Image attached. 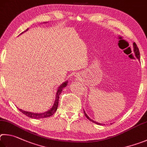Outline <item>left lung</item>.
<instances>
[{"instance_id": "8db88e82", "label": "left lung", "mask_w": 147, "mask_h": 147, "mask_svg": "<svg viewBox=\"0 0 147 147\" xmlns=\"http://www.w3.org/2000/svg\"><path fill=\"white\" fill-rule=\"evenodd\" d=\"M133 45H134V52L135 55H136V57H137L138 59H139V60H140V51H139V49H138V46H137V45H136V44L135 42L133 43ZM84 115H85V116L86 117L87 119H88L90 121H91L92 122H93V123H96V124L99 125H102V124H101V123H97V122L94 121L91 119L90 118V117L88 116V115H87V114H86V112H84Z\"/></svg>"}]
</instances>
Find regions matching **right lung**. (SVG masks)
Masks as SVG:
<instances>
[{
    "label": "right lung",
    "instance_id": "add662e5",
    "mask_svg": "<svg viewBox=\"0 0 147 147\" xmlns=\"http://www.w3.org/2000/svg\"><path fill=\"white\" fill-rule=\"evenodd\" d=\"M26 30V31H27ZM67 84H68V81H66L63 83L57 89V91L56 92V96H55V100L54 101V104L53 105V107L51 108V109L48 110L47 112H45L44 113H33V112H26V111H24L21 109H19V110L21 112L22 114H24V115H27L28 117L33 118V119H40V118H46V117H50L55 112V111L57 109L58 105H59V95L61 94V93L63 91V89L64 87H66L67 86Z\"/></svg>",
    "mask_w": 147,
    "mask_h": 147
}]
</instances>
